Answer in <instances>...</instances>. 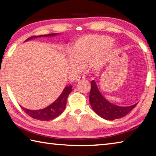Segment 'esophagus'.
Listing matches in <instances>:
<instances>
[{"instance_id":"esophagus-1","label":"esophagus","mask_w":156,"mask_h":156,"mask_svg":"<svg viewBox=\"0 0 156 156\" xmlns=\"http://www.w3.org/2000/svg\"><path fill=\"white\" fill-rule=\"evenodd\" d=\"M85 78H86L85 76H84V75H80V76H79L77 78H76V80H77V81L83 80H84V79H85Z\"/></svg>"}]
</instances>
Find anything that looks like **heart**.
Masks as SVG:
<instances>
[{"mask_svg": "<svg viewBox=\"0 0 156 156\" xmlns=\"http://www.w3.org/2000/svg\"><path fill=\"white\" fill-rule=\"evenodd\" d=\"M113 38L105 35H87L77 39L68 55L69 65L73 72H78L83 64L89 62L91 69L98 71L106 65L117 47Z\"/></svg>", "mask_w": 156, "mask_h": 156, "instance_id": "1", "label": "heart"}]
</instances>
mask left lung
<instances>
[{
    "label": "left lung",
    "instance_id": "1",
    "mask_svg": "<svg viewBox=\"0 0 156 156\" xmlns=\"http://www.w3.org/2000/svg\"><path fill=\"white\" fill-rule=\"evenodd\" d=\"M89 102L92 109L98 115L108 120H113L124 117L137 105L136 103L129 107H120L111 103L99 91L94 80H92L91 82Z\"/></svg>",
    "mask_w": 156,
    "mask_h": 156
}]
</instances>
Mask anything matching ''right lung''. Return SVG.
Returning <instances> with one entry per match:
<instances>
[{
  "label": "right lung",
  "instance_id": "obj_1",
  "mask_svg": "<svg viewBox=\"0 0 156 156\" xmlns=\"http://www.w3.org/2000/svg\"><path fill=\"white\" fill-rule=\"evenodd\" d=\"M56 34H49L47 35H41V36H31L30 38L27 39L25 41H27L31 39L40 38V37H48V36H54L57 35ZM72 91V86H67L65 87L64 90L62 91V94L55 101L51 103L48 107H47L44 109H39V110H30L25 109V108L22 107L23 111L27 113V115L31 116L34 119L42 120V121H49L54 119L58 117L59 115L64 112L66 107V103H67V100L69 94Z\"/></svg>",
  "mask_w": 156,
  "mask_h": 156
}]
</instances>
